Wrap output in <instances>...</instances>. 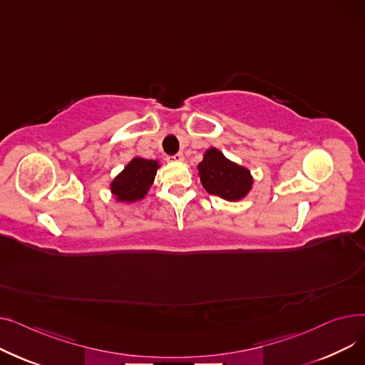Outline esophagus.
I'll return each mask as SVG.
<instances>
[{
	"mask_svg": "<svg viewBox=\"0 0 365 365\" xmlns=\"http://www.w3.org/2000/svg\"><path fill=\"white\" fill-rule=\"evenodd\" d=\"M183 160H185V157H183V153H182V152L175 153V155H170V157H167V161H170V163H182Z\"/></svg>",
	"mask_w": 365,
	"mask_h": 365,
	"instance_id": "1",
	"label": "esophagus"
}]
</instances>
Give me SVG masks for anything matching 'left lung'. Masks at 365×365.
Returning a JSON list of instances; mask_svg holds the SVG:
<instances>
[{
    "instance_id": "8db88e82",
    "label": "left lung",
    "mask_w": 365,
    "mask_h": 365,
    "mask_svg": "<svg viewBox=\"0 0 365 365\" xmlns=\"http://www.w3.org/2000/svg\"><path fill=\"white\" fill-rule=\"evenodd\" d=\"M201 183L208 194L226 201H240L252 190L253 178L250 170L227 160L223 153L210 148L198 164Z\"/></svg>"
}]
</instances>
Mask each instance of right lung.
Here are the masks:
<instances>
[{"label": "right lung", "instance_id": "add662e5", "mask_svg": "<svg viewBox=\"0 0 365 365\" xmlns=\"http://www.w3.org/2000/svg\"><path fill=\"white\" fill-rule=\"evenodd\" d=\"M160 163L155 160L133 158L120 175L110 182V192L117 201L136 202L143 200L155 179Z\"/></svg>", "mask_w": 365, "mask_h": 365}]
</instances>
